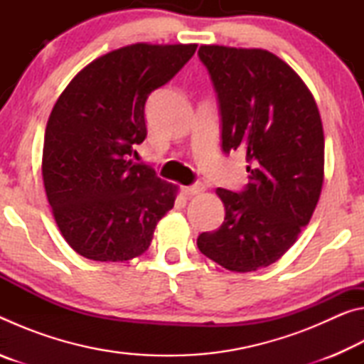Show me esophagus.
I'll use <instances>...</instances> for the list:
<instances>
[{"mask_svg": "<svg viewBox=\"0 0 364 364\" xmlns=\"http://www.w3.org/2000/svg\"><path fill=\"white\" fill-rule=\"evenodd\" d=\"M204 189H205L204 184H202V183H196V184H193V186L183 188V194L186 196V197H194V196H197V194L204 193Z\"/></svg>", "mask_w": 364, "mask_h": 364, "instance_id": "esophagus-1", "label": "esophagus"}]
</instances>
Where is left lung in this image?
<instances>
[{"label":"left lung","mask_w":364,"mask_h":364,"mask_svg":"<svg viewBox=\"0 0 364 364\" xmlns=\"http://www.w3.org/2000/svg\"><path fill=\"white\" fill-rule=\"evenodd\" d=\"M221 115V149L247 160L249 183L217 194L218 230L197 247L221 267L247 273L286 254L315 212L324 180V133L315 97L301 78L264 49L204 45Z\"/></svg>","instance_id":"obj_1"}]
</instances>
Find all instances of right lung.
Returning <instances> with one entry per match:
<instances>
[{"mask_svg": "<svg viewBox=\"0 0 364 364\" xmlns=\"http://www.w3.org/2000/svg\"><path fill=\"white\" fill-rule=\"evenodd\" d=\"M197 45L136 43L80 70L49 115L41 173L67 244L96 262H125L151 245L178 188L130 159L147 134L144 106Z\"/></svg>", "mask_w": 364, "mask_h": 364, "instance_id": "1", "label": "right lung"}]
</instances>
